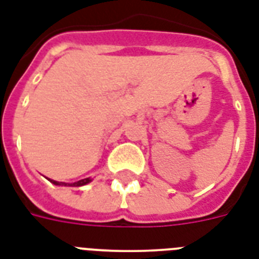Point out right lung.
<instances>
[{
	"instance_id": "add662e5",
	"label": "right lung",
	"mask_w": 259,
	"mask_h": 259,
	"mask_svg": "<svg viewBox=\"0 0 259 259\" xmlns=\"http://www.w3.org/2000/svg\"><path fill=\"white\" fill-rule=\"evenodd\" d=\"M48 180H50L51 183H52V184H55V185H70V187H82V185L89 184L90 181H93V179H91V177H87V179H82V180L75 181V183H71V184H67V183H62V181L51 180V179H48Z\"/></svg>"
}]
</instances>
